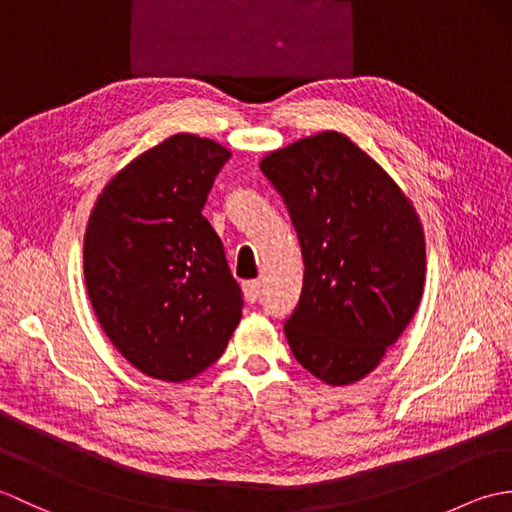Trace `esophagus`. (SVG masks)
I'll return each mask as SVG.
<instances>
[{
	"mask_svg": "<svg viewBox=\"0 0 512 512\" xmlns=\"http://www.w3.org/2000/svg\"><path fill=\"white\" fill-rule=\"evenodd\" d=\"M259 288H262V284H259V281H255V279L244 281V284H242L244 299H246L248 303H255V301L259 299Z\"/></svg>",
	"mask_w": 512,
	"mask_h": 512,
	"instance_id": "esophagus-1",
	"label": "esophagus"
}]
</instances>
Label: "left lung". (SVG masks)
Here are the masks:
<instances>
[{"instance_id":"1","label":"left lung","mask_w":512,"mask_h":512,"mask_svg":"<svg viewBox=\"0 0 512 512\" xmlns=\"http://www.w3.org/2000/svg\"><path fill=\"white\" fill-rule=\"evenodd\" d=\"M259 167L288 206L306 264L284 325L290 350L325 385H352L374 372L420 306V217L389 173L339 132L299 138Z\"/></svg>"}]
</instances>
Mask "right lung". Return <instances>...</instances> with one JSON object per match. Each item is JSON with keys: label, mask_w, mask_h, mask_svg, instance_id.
I'll return each instance as SVG.
<instances>
[{"label": "right lung", "mask_w": 512, "mask_h": 512, "mask_svg": "<svg viewBox=\"0 0 512 512\" xmlns=\"http://www.w3.org/2000/svg\"><path fill=\"white\" fill-rule=\"evenodd\" d=\"M231 151L173 134L125 165L94 202L83 275L103 332L138 372L184 383L226 350L242 290L202 215Z\"/></svg>", "instance_id": "obj_1"}]
</instances>
